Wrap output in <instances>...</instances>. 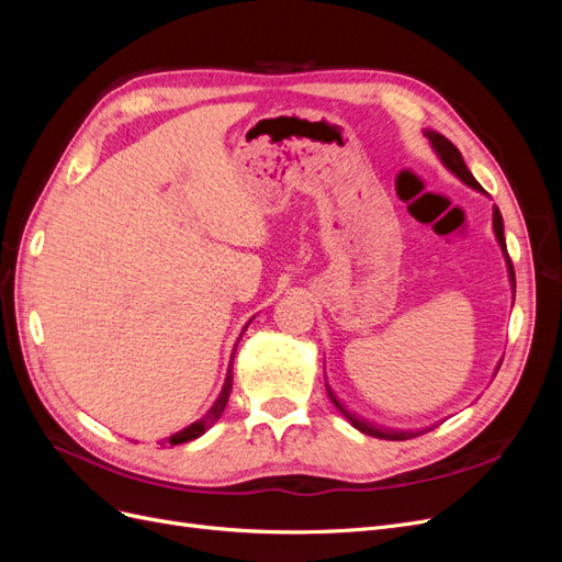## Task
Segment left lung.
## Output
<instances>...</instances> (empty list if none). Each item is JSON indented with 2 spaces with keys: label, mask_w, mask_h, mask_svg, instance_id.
I'll return each instance as SVG.
<instances>
[{
  "label": "left lung",
  "mask_w": 562,
  "mask_h": 562,
  "mask_svg": "<svg viewBox=\"0 0 562 562\" xmlns=\"http://www.w3.org/2000/svg\"><path fill=\"white\" fill-rule=\"evenodd\" d=\"M424 135H427L429 143H431V147H434V151L438 155V159L443 161V166L448 168V171H450L452 176H457V178L462 180L464 184H469L471 190H479V192H483V187L479 184V180H475V178L471 176V171L467 168V164H464L462 155H459V149H457V147L446 138V135H440V133H436V131H424ZM492 232H495L497 241H499V248H502L504 258H506V267H508V283H512V291H514V295H516V274H514L512 258H508V252H506V241H504V220H502V213H499V209H497V206L492 209ZM497 370H499V368H497ZM326 389H328V396H330L333 405L337 407L339 413H342V415L349 419L351 427H353V429H359L361 434L372 436V438H384V440H407V438H415V436H419V434H424V431L434 429V427H429V429H419V431H396V429L378 427V424H372V422H368V419H363V417H359V415L349 413L347 407H345V403L335 396V391H333L328 384H326Z\"/></svg>",
  "instance_id": "8db88e82"
}]
</instances>
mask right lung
Wrapping results in <instances>:
<instances>
[{"mask_svg":"<svg viewBox=\"0 0 562 562\" xmlns=\"http://www.w3.org/2000/svg\"><path fill=\"white\" fill-rule=\"evenodd\" d=\"M252 321V318H250ZM248 328V323L244 326V330ZM244 335V333H241ZM241 335H239V339H241ZM239 339H236V345H239ZM236 345H234V349H232V359H229V368H227V375H225V384H223V389H220V394H217V398H215V403L211 405V411L203 415L201 419H196V422H192L190 427H184L182 431H178V434H173V436H168V438H164V440H159V446H166V443H171V446H180V443H187V440H194V438H199V436H203L206 434L213 424L220 419V415L225 413V405H227V401H229V391H232V361H234V353H236Z\"/></svg>","mask_w":562,"mask_h":562,"instance_id":"1","label":"right lung"}]
</instances>
